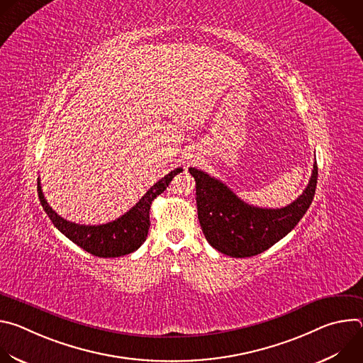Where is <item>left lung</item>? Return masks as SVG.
I'll list each match as a JSON object with an SVG mask.
<instances>
[{"mask_svg": "<svg viewBox=\"0 0 363 363\" xmlns=\"http://www.w3.org/2000/svg\"><path fill=\"white\" fill-rule=\"evenodd\" d=\"M196 184V208L202 233L220 252L244 258L257 255L286 237L306 214L315 196L318 164L303 194L283 208H260L240 199L225 184L189 168Z\"/></svg>", "mask_w": 363, "mask_h": 363, "instance_id": "1", "label": "left lung"}]
</instances>
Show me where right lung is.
I'll return each mask as SVG.
<instances>
[{
    "label": "right lung",
    "instance_id": "1",
    "mask_svg": "<svg viewBox=\"0 0 363 363\" xmlns=\"http://www.w3.org/2000/svg\"><path fill=\"white\" fill-rule=\"evenodd\" d=\"M179 172H182V168L171 171L153 186H150V189L126 214L112 223L101 225H80L57 216L43 195L40 179L37 181V192L44 211L60 233H63L70 241L82 247L84 251L96 257L111 258L130 254L145 242L150 225L149 210L152 201L168 188L172 178Z\"/></svg>",
    "mask_w": 363,
    "mask_h": 363
}]
</instances>
